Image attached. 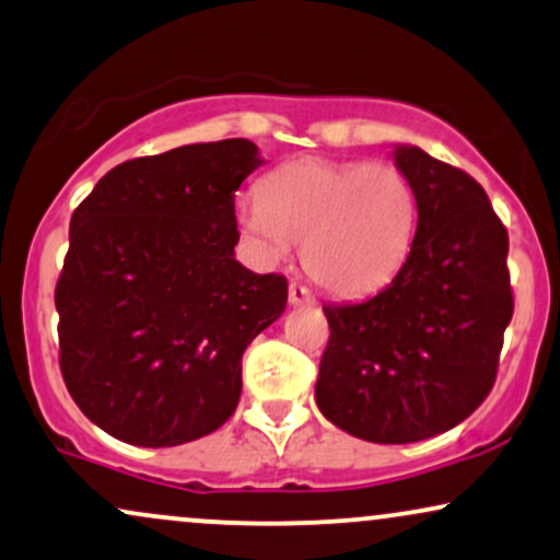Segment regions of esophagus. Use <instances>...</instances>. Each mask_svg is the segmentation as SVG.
<instances>
[{"instance_id": "esophagus-1", "label": "esophagus", "mask_w": 560, "mask_h": 560, "mask_svg": "<svg viewBox=\"0 0 560 560\" xmlns=\"http://www.w3.org/2000/svg\"><path fill=\"white\" fill-rule=\"evenodd\" d=\"M288 299H291V306H314L316 299L314 293L308 291L301 282H291V291H288Z\"/></svg>"}]
</instances>
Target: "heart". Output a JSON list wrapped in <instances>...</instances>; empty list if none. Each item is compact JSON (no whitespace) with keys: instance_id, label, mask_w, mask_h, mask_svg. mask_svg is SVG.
Instances as JSON below:
<instances>
[{"instance_id":"obj_1","label":"heart","mask_w":560,"mask_h":560,"mask_svg":"<svg viewBox=\"0 0 560 560\" xmlns=\"http://www.w3.org/2000/svg\"><path fill=\"white\" fill-rule=\"evenodd\" d=\"M241 236L261 261L303 244L308 275L337 295H369L397 278L418 233L416 186L395 163L299 158L236 207Z\"/></svg>"}]
</instances>
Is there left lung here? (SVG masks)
<instances>
[{"instance_id":"8db88e82","label":"left lung","mask_w":560,"mask_h":560,"mask_svg":"<svg viewBox=\"0 0 560 560\" xmlns=\"http://www.w3.org/2000/svg\"><path fill=\"white\" fill-rule=\"evenodd\" d=\"M418 195L410 259L384 291L324 306L316 405L350 436L412 444L478 410L514 314L509 233L486 189L416 144L395 148Z\"/></svg>"}]
</instances>
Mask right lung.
<instances>
[{"label": "right lung", "mask_w": 560, "mask_h": 560, "mask_svg": "<svg viewBox=\"0 0 560 560\" xmlns=\"http://www.w3.org/2000/svg\"><path fill=\"white\" fill-rule=\"evenodd\" d=\"M259 165L248 140L184 144L116 165L72 212L59 365L108 436L178 446L236 410L241 355L288 303L282 275L233 252V197Z\"/></svg>", "instance_id": "right-lung-1"}]
</instances>
